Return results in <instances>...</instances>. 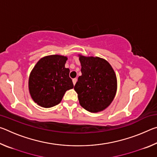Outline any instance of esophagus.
<instances>
[{"instance_id": "esophagus-1", "label": "esophagus", "mask_w": 157, "mask_h": 157, "mask_svg": "<svg viewBox=\"0 0 157 157\" xmlns=\"http://www.w3.org/2000/svg\"><path fill=\"white\" fill-rule=\"evenodd\" d=\"M76 82H77V78H74V79H73V84L75 85V84H76Z\"/></svg>"}]
</instances>
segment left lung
Here are the masks:
<instances>
[{
	"instance_id": "8db88e82",
	"label": "left lung",
	"mask_w": 157,
	"mask_h": 157,
	"mask_svg": "<svg viewBox=\"0 0 157 157\" xmlns=\"http://www.w3.org/2000/svg\"><path fill=\"white\" fill-rule=\"evenodd\" d=\"M82 75L74 89L82 107L91 113L105 110L112 102L117 91L115 71L107 60L78 55Z\"/></svg>"
}]
</instances>
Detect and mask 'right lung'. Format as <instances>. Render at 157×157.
<instances>
[{
  "label": "right lung",
  "instance_id": "right-lung-1",
  "mask_svg": "<svg viewBox=\"0 0 157 157\" xmlns=\"http://www.w3.org/2000/svg\"><path fill=\"white\" fill-rule=\"evenodd\" d=\"M68 58L59 55H48L39 59L30 72L28 89L32 99L37 105L50 108L60 103L66 91L73 88L65 68Z\"/></svg>",
  "mask_w": 157,
  "mask_h": 157
}]
</instances>
